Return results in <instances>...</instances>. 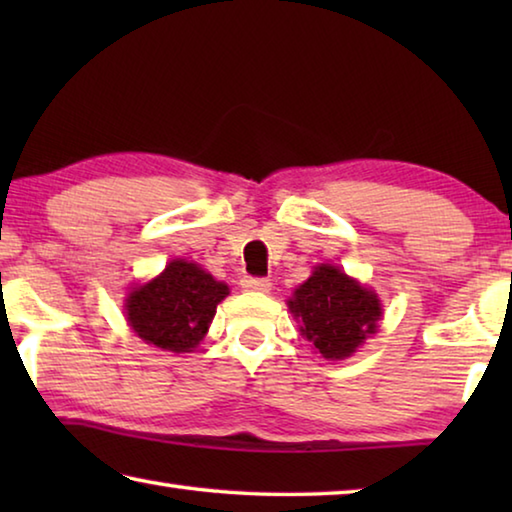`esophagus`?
Returning <instances> with one entry per match:
<instances>
[{
	"mask_svg": "<svg viewBox=\"0 0 512 512\" xmlns=\"http://www.w3.org/2000/svg\"><path fill=\"white\" fill-rule=\"evenodd\" d=\"M241 289L246 291H271V280L268 277H244Z\"/></svg>",
	"mask_w": 512,
	"mask_h": 512,
	"instance_id": "34e87169",
	"label": "esophagus"
}]
</instances>
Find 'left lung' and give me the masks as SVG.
I'll return each instance as SVG.
<instances>
[{
  "label": "left lung",
  "mask_w": 512,
  "mask_h": 512,
  "mask_svg": "<svg viewBox=\"0 0 512 512\" xmlns=\"http://www.w3.org/2000/svg\"><path fill=\"white\" fill-rule=\"evenodd\" d=\"M302 336L325 359H345L368 334H375L381 314L379 300L357 280L334 266H318L314 275L289 300Z\"/></svg>",
  "instance_id": "8db88e82"
}]
</instances>
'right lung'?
<instances>
[{"instance_id":"add662e5","label":"right lung","mask_w":512,"mask_h":512,"mask_svg":"<svg viewBox=\"0 0 512 512\" xmlns=\"http://www.w3.org/2000/svg\"><path fill=\"white\" fill-rule=\"evenodd\" d=\"M225 296L228 287L223 282H216L201 266L176 259L160 277L128 296V323L155 348L192 352Z\"/></svg>"}]
</instances>
